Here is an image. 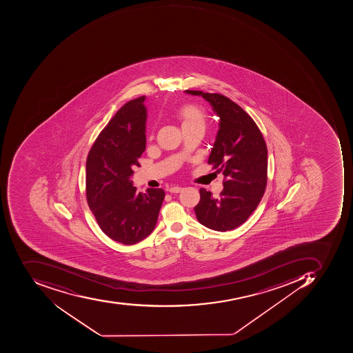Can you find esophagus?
<instances>
[{"label": "esophagus", "mask_w": 353, "mask_h": 353, "mask_svg": "<svg viewBox=\"0 0 353 353\" xmlns=\"http://www.w3.org/2000/svg\"><path fill=\"white\" fill-rule=\"evenodd\" d=\"M182 188L181 187H173V188H170V189H168V192H171V193H180V192L182 191Z\"/></svg>", "instance_id": "obj_1"}]
</instances>
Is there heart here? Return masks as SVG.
<instances>
[{
  "label": "heart",
  "instance_id": "obj_1",
  "mask_svg": "<svg viewBox=\"0 0 353 353\" xmlns=\"http://www.w3.org/2000/svg\"><path fill=\"white\" fill-rule=\"evenodd\" d=\"M177 117L181 122L182 128L192 126L205 127V111L195 105H185L180 107L177 111Z\"/></svg>",
  "mask_w": 353,
  "mask_h": 353
}]
</instances>
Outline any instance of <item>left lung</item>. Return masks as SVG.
<instances>
[{
	"instance_id": "obj_1",
	"label": "left lung",
	"mask_w": 353,
	"mask_h": 353,
	"mask_svg": "<svg viewBox=\"0 0 353 353\" xmlns=\"http://www.w3.org/2000/svg\"><path fill=\"white\" fill-rule=\"evenodd\" d=\"M209 101L219 117V130L208 163L223 172V190L219 199L201 188L196 217L203 226L228 231L248 219L268 185V148L252 117L234 101L219 93L185 90Z\"/></svg>"
}]
</instances>
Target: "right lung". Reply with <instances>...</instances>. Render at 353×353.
I'll use <instances>...</instances> for the list:
<instances>
[{"instance_id": "add662e5", "label": "right lung", "mask_w": 353, "mask_h": 353, "mask_svg": "<svg viewBox=\"0 0 353 353\" xmlns=\"http://www.w3.org/2000/svg\"><path fill=\"white\" fill-rule=\"evenodd\" d=\"M145 97L127 101L93 143L85 163L88 205L101 231L115 242L148 238L163 203L162 189L139 193L130 180L145 150Z\"/></svg>"}]
</instances>
